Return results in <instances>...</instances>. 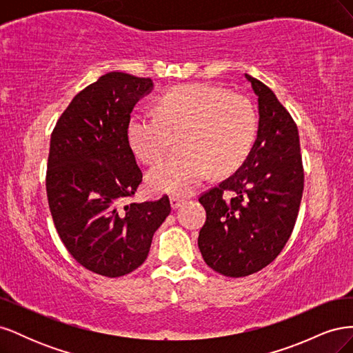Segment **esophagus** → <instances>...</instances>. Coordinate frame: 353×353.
Instances as JSON below:
<instances>
[{"label":"esophagus","instance_id":"1","mask_svg":"<svg viewBox=\"0 0 353 353\" xmlns=\"http://www.w3.org/2000/svg\"><path fill=\"white\" fill-rule=\"evenodd\" d=\"M184 199H181V197H176V196H172L170 197V206H172V209H178V208H181L184 205Z\"/></svg>","mask_w":353,"mask_h":353}]
</instances>
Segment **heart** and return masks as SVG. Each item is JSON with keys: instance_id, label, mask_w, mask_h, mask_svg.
<instances>
[{"instance_id": "b5f03b06", "label": "heart", "mask_w": 353, "mask_h": 353, "mask_svg": "<svg viewBox=\"0 0 353 353\" xmlns=\"http://www.w3.org/2000/svg\"><path fill=\"white\" fill-rule=\"evenodd\" d=\"M157 114H135L128 141L144 163L160 162L178 135L181 152L153 168L147 184L156 193L185 196L210 170H236L249 156L258 132V116L241 95L209 83H191L166 92Z\"/></svg>"}]
</instances>
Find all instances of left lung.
<instances>
[{"instance_id":"left-lung-1","label":"left lung","mask_w":353,"mask_h":353,"mask_svg":"<svg viewBox=\"0 0 353 353\" xmlns=\"http://www.w3.org/2000/svg\"><path fill=\"white\" fill-rule=\"evenodd\" d=\"M244 77L258 97L256 141L236 172L199 199L206 209L199 232L203 259L232 279L261 271L280 254L292 236L303 193L294 121L265 83L248 73ZM225 190L231 199L223 197Z\"/></svg>"}]
</instances>
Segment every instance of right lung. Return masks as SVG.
Masks as SVG:
<instances>
[{
    "label": "right lung",
    "mask_w": 353,
    "mask_h": 353,
    "mask_svg": "<svg viewBox=\"0 0 353 353\" xmlns=\"http://www.w3.org/2000/svg\"><path fill=\"white\" fill-rule=\"evenodd\" d=\"M153 87L150 78L105 73L74 95L51 134L46 185L56 230L74 261L110 279L143 265L170 213L168 196L123 205L143 181L128 125Z\"/></svg>",
    "instance_id": "1"
}]
</instances>
